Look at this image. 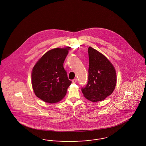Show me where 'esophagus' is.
<instances>
[{
    "label": "esophagus",
    "mask_w": 146,
    "mask_h": 146,
    "mask_svg": "<svg viewBox=\"0 0 146 146\" xmlns=\"http://www.w3.org/2000/svg\"><path fill=\"white\" fill-rule=\"evenodd\" d=\"M76 82H77V79H73L72 80V82H73V83H76Z\"/></svg>",
    "instance_id": "34e87169"
}]
</instances>
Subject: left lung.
Instances as JSON below:
<instances>
[{
	"mask_svg": "<svg viewBox=\"0 0 146 146\" xmlns=\"http://www.w3.org/2000/svg\"><path fill=\"white\" fill-rule=\"evenodd\" d=\"M88 81L81 89L84 96L93 102L101 101L113 92L117 82L115 67L105 56L89 46Z\"/></svg>",
	"mask_w": 146,
	"mask_h": 146,
	"instance_id": "8db88e82",
	"label": "left lung"
}]
</instances>
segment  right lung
<instances>
[{
  "label": "right lung",
  "instance_id": "1",
  "mask_svg": "<svg viewBox=\"0 0 146 146\" xmlns=\"http://www.w3.org/2000/svg\"><path fill=\"white\" fill-rule=\"evenodd\" d=\"M69 47L49 50L33 67L31 84L36 96L44 102L54 103L65 97L72 81L63 64Z\"/></svg>",
  "mask_w": 146,
  "mask_h": 146
}]
</instances>
